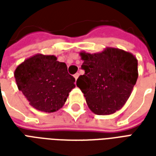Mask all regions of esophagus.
<instances>
[{
	"instance_id": "esophagus-1",
	"label": "esophagus",
	"mask_w": 156,
	"mask_h": 156,
	"mask_svg": "<svg viewBox=\"0 0 156 156\" xmlns=\"http://www.w3.org/2000/svg\"><path fill=\"white\" fill-rule=\"evenodd\" d=\"M78 76H79V73H75V74L73 75V77H74L75 80H77V79H78Z\"/></svg>"
}]
</instances>
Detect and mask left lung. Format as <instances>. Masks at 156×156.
Returning a JSON list of instances; mask_svg holds the SVG:
<instances>
[{"mask_svg": "<svg viewBox=\"0 0 156 156\" xmlns=\"http://www.w3.org/2000/svg\"><path fill=\"white\" fill-rule=\"evenodd\" d=\"M84 74L77 79L87 105L94 114L111 115L123 107L138 78L134 56L118 48L99 53H80Z\"/></svg>", "mask_w": 156, "mask_h": 156, "instance_id": "left-lung-1", "label": "left lung"}]
</instances>
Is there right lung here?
<instances>
[{"mask_svg":"<svg viewBox=\"0 0 156 156\" xmlns=\"http://www.w3.org/2000/svg\"><path fill=\"white\" fill-rule=\"evenodd\" d=\"M14 76L30 105L48 113L61 108L75 88V78L68 73L67 65L53 55L37 54L27 59L16 68Z\"/></svg>","mask_w":156,"mask_h":156,"instance_id":"obj_1","label":"right lung"}]
</instances>
